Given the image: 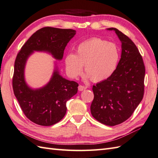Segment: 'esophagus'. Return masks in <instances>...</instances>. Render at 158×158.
Listing matches in <instances>:
<instances>
[{"label":"esophagus","instance_id":"esophagus-1","mask_svg":"<svg viewBox=\"0 0 158 158\" xmlns=\"http://www.w3.org/2000/svg\"><path fill=\"white\" fill-rule=\"evenodd\" d=\"M86 86H83V85H79V86H78V90H80V91H83V90H86Z\"/></svg>","mask_w":158,"mask_h":158}]
</instances>
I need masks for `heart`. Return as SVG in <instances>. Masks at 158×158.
I'll return each instance as SVG.
<instances>
[{"label": "heart", "mask_w": 158, "mask_h": 158, "mask_svg": "<svg viewBox=\"0 0 158 158\" xmlns=\"http://www.w3.org/2000/svg\"><path fill=\"white\" fill-rule=\"evenodd\" d=\"M118 60V49L114 44L100 38H91L77 46L76 54H68L65 63L66 72L71 78H76L84 66L87 78L98 82L113 74Z\"/></svg>", "instance_id": "1"}]
</instances>
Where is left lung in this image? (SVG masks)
<instances>
[{"instance_id": "8db88e82", "label": "left lung", "mask_w": 158, "mask_h": 158, "mask_svg": "<svg viewBox=\"0 0 158 158\" xmlns=\"http://www.w3.org/2000/svg\"><path fill=\"white\" fill-rule=\"evenodd\" d=\"M122 45L121 57L109 78L92 87L91 114L101 123L114 126L131 116L144 94L145 68L143 58L131 40L116 28Z\"/></svg>"}]
</instances>
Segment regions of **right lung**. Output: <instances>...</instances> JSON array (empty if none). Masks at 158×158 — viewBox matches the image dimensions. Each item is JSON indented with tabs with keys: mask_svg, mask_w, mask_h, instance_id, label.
<instances>
[{
	"mask_svg": "<svg viewBox=\"0 0 158 158\" xmlns=\"http://www.w3.org/2000/svg\"><path fill=\"white\" fill-rule=\"evenodd\" d=\"M75 34L76 31L71 29L41 28L25 42L15 59L14 94L27 118L37 125L51 126L60 121L66 113V102L78 92V84L64 78L55 70L47 85L31 89L24 78L26 61L33 51L47 52L61 60L65 48Z\"/></svg>",
	"mask_w": 158,
	"mask_h": 158,
	"instance_id": "right-lung-1",
	"label": "right lung"
}]
</instances>
